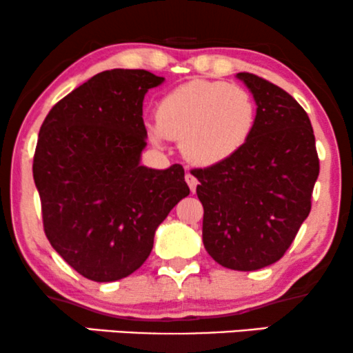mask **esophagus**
<instances>
[{"instance_id":"1","label":"esophagus","mask_w":353,"mask_h":353,"mask_svg":"<svg viewBox=\"0 0 353 353\" xmlns=\"http://www.w3.org/2000/svg\"><path fill=\"white\" fill-rule=\"evenodd\" d=\"M185 180H186V183H188V186H190L191 193H194V191H196V186H198V180H196V176H194L193 173L186 172Z\"/></svg>"}]
</instances>
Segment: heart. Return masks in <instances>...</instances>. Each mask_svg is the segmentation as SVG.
Masks as SVG:
<instances>
[{
	"label": "heart",
	"instance_id": "1",
	"mask_svg": "<svg viewBox=\"0 0 353 353\" xmlns=\"http://www.w3.org/2000/svg\"><path fill=\"white\" fill-rule=\"evenodd\" d=\"M256 106L252 94L239 85L193 80L160 99L157 121L147 125L154 143L181 141L191 163L214 167L232 159L252 136Z\"/></svg>",
	"mask_w": 353,
	"mask_h": 353
}]
</instances>
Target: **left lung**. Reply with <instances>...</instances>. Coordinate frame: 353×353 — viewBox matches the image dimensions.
Listing matches in <instances>:
<instances>
[{
	"label": "left lung",
	"mask_w": 353,
	"mask_h": 353,
	"mask_svg": "<svg viewBox=\"0 0 353 353\" xmlns=\"http://www.w3.org/2000/svg\"><path fill=\"white\" fill-rule=\"evenodd\" d=\"M256 104L252 136L232 159L194 170L203 243L217 263L254 272L278 262L311 211L319 159L306 111L252 73L236 75Z\"/></svg>",
	"instance_id": "obj_1"
}]
</instances>
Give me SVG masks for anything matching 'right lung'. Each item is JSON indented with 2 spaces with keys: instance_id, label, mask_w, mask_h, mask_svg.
<instances>
[{
  "instance_id": "right-lung-1",
  "label": "right lung",
  "mask_w": 353,
  "mask_h": 353,
  "mask_svg": "<svg viewBox=\"0 0 353 353\" xmlns=\"http://www.w3.org/2000/svg\"><path fill=\"white\" fill-rule=\"evenodd\" d=\"M163 77L101 72L52 108L34 155L43 230L80 275L108 283L145 262L155 230L190 194L181 165L141 163L147 130L143 97Z\"/></svg>"
}]
</instances>
